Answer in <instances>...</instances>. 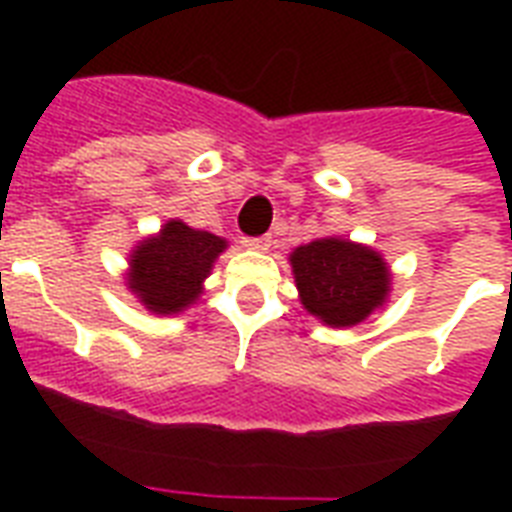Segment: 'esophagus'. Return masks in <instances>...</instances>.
<instances>
[{
	"instance_id": "obj_1",
	"label": "esophagus",
	"mask_w": 512,
	"mask_h": 512,
	"mask_svg": "<svg viewBox=\"0 0 512 512\" xmlns=\"http://www.w3.org/2000/svg\"><path fill=\"white\" fill-rule=\"evenodd\" d=\"M271 236H255V239H244V247L257 249V252H268L271 249Z\"/></svg>"
}]
</instances>
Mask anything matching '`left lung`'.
Returning a JSON list of instances; mask_svg holds the SVG:
<instances>
[{
	"mask_svg": "<svg viewBox=\"0 0 512 512\" xmlns=\"http://www.w3.org/2000/svg\"><path fill=\"white\" fill-rule=\"evenodd\" d=\"M300 305L324 327L348 329L388 305L393 273L377 249L324 236L289 255Z\"/></svg>",
	"mask_w": 512,
	"mask_h": 512,
	"instance_id": "8db88e82",
	"label": "left lung"
}]
</instances>
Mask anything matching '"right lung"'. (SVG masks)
I'll return each instance as SVG.
<instances>
[{
  "instance_id": "add662e5",
  "label": "right lung",
  "mask_w": 512,
  "mask_h": 512,
  "mask_svg": "<svg viewBox=\"0 0 512 512\" xmlns=\"http://www.w3.org/2000/svg\"><path fill=\"white\" fill-rule=\"evenodd\" d=\"M225 249L228 241L223 236L172 217L130 249L124 287L148 313L177 316L199 300L204 281Z\"/></svg>"
}]
</instances>
